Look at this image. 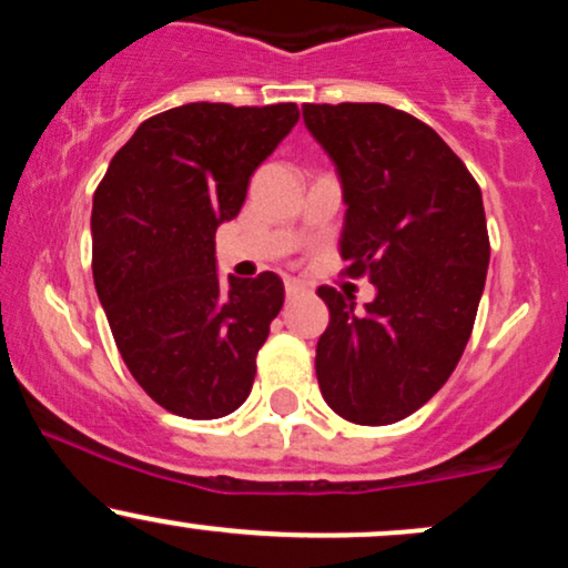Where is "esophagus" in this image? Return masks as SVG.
<instances>
[{
  "label": "esophagus",
  "instance_id": "obj_1",
  "mask_svg": "<svg viewBox=\"0 0 568 568\" xmlns=\"http://www.w3.org/2000/svg\"><path fill=\"white\" fill-rule=\"evenodd\" d=\"M302 293H306V288H304L302 283H296V280H291V283H285V296H288V302H291V298L302 296Z\"/></svg>",
  "mask_w": 568,
  "mask_h": 568
}]
</instances>
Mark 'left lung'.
<instances>
[{
    "label": "left lung",
    "instance_id": "left-lung-1",
    "mask_svg": "<svg viewBox=\"0 0 568 568\" xmlns=\"http://www.w3.org/2000/svg\"><path fill=\"white\" fill-rule=\"evenodd\" d=\"M304 125L342 175V275L376 298L321 285L331 321L317 342V384L342 419H406L454 374L470 342L488 270L478 181L427 122L387 103H304Z\"/></svg>",
    "mask_w": 568,
    "mask_h": 568
}]
</instances>
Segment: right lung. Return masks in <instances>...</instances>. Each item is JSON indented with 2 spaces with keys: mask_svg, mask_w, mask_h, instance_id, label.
<instances>
[{
  "mask_svg": "<svg viewBox=\"0 0 568 568\" xmlns=\"http://www.w3.org/2000/svg\"><path fill=\"white\" fill-rule=\"evenodd\" d=\"M298 122L296 103H186L141 122L93 197V280L143 393L186 419H221L251 395L283 280L216 275V226Z\"/></svg>",
  "mask_w": 568,
  "mask_h": 568,
  "instance_id": "right-lung-1",
  "label": "right lung"
}]
</instances>
